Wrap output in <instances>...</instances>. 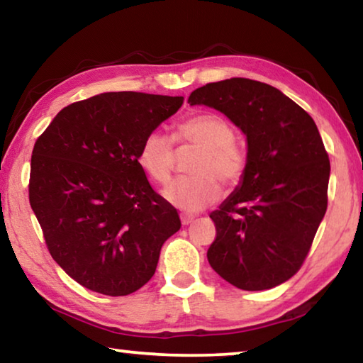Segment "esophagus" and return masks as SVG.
<instances>
[{
  "instance_id": "obj_1",
  "label": "esophagus",
  "mask_w": 363,
  "mask_h": 363,
  "mask_svg": "<svg viewBox=\"0 0 363 363\" xmlns=\"http://www.w3.org/2000/svg\"><path fill=\"white\" fill-rule=\"evenodd\" d=\"M194 219H195L194 214H187V213H182V214H181V223H182V225H189L190 223H192Z\"/></svg>"
}]
</instances>
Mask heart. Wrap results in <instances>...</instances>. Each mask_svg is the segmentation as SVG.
Returning a JSON list of instances; mask_svg holds the SVG:
<instances>
[{
  "mask_svg": "<svg viewBox=\"0 0 363 363\" xmlns=\"http://www.w3.org/2000/svg\"><path fill=\"white\" fill-rule=\"evenodd\" d=\"M235 131L224 116L211 112L190 115L174 128L173 139L160 131L144 138L139 164L157 184H168L174 171V145L199 147L189 163L190 176L171 184L164 196L184 211H200L223 195V182L235 187L247 171V155L235 143Z\"/></svg>",
  "mask_w": 363,
  "mask_h": 363,
  "instance_id": "obj_1",
  "label": "heart"
}]
</instances>
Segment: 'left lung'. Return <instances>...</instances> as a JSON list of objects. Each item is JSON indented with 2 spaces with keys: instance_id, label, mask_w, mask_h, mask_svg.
I'll return each mask as SVG.
<instances>
[{
  "instance_id": "1",
  "label": "left lung",
  "mask_w": 363,
  "mask_h": 363,
  "mask_svg": "<svg viewBox=\"0 0 363 363\" xmlns=\"http://www.w3.org/2000/svg\"><path fill=\"white\" fill-rule=\"evenodd\" d=\"M223 112L247 134L242 186L210 218L208 262L247 291L298 272L328 205L330 160L311 115L274 86L248 78L208 83L189 97Z\"/></svg>"
}]
</instances>
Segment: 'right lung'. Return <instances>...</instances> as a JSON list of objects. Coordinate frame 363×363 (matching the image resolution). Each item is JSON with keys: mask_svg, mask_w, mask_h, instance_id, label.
<instances>
[{"mask_svg": "<svg viewBox=\"0 0 363 363\" xmlns=\"http://www.w3.org/2000/svg\"><path fill=\"white\" fill-rule=\"evenodd\" d=\"M184 97L104 93L60 110L32 152L28 199L48 251L91 291L126 296L155 274L160 250L181 229L176 208L139 164L147 134Z\"/></svg>", "mask_w": 363, "mask_h": 363, "instance_id": "1", "label": "right lung"}]
</instances>
